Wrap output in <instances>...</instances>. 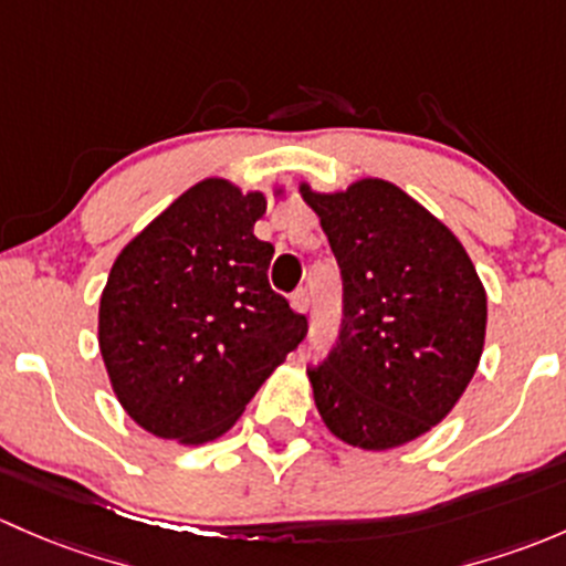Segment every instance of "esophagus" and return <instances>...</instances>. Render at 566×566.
I'll list each match as a JSON object with an SVG mask.
<instances>
[{
  "mask_svg": "<svg viewBox=\"0 0 566 566\" xmlns=\"http://www.w3.org/2000/svg\"><path fill=\"white\" fill-rule=\"evenodd\" d=\"M291 307H294L296 313H307V307H311V294H307L305 289H296L294 294H291Z\"/></svg>",
  "mask_w": 566,
  "mask_h": 566,
  "instance_id": "1",
  "label": "esophagus"
}]
</instances>
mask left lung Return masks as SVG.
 <instances>
[{"label": "left lung", "mask_w": 566, "mask_h": 566, "mask_svg": "<svg viewBox=\"0 0 566 566\" xmlns=\"http://www.w3.org/2000/svg\"><path fill=\"white\" fill-rule=\"evenodd\" d=\"M343 277L335 348L307 370L332 436L392 450L465 392L485 346L488 296L458 237L387 179L337 193L300 185Z\"/></svg>", "instance_id": "1"}]
</instances>
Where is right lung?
Instances as JSON below:
<instances>
[{
	"instance_id": "obj_1",
	"label": "right lung",
	"mask_w": 566,
	"mask_h": 566,
	"mask_svg": "<svg viewBox=\"0 0 566 566\" xmlns=\"http://www.w3.org/2000/svg\"><path fill=\"white\" fill-rule=\"evenodd\" d=\"M264 212V193L209 177L111 266L97 343L116 400L157 439L223 436L307 335L266 277L275 248L253 234Z\"/></svg>"
}]
</instances>
